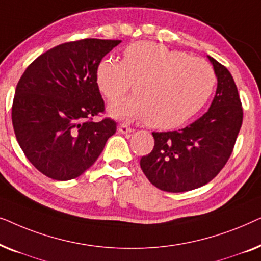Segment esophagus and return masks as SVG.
<instances>
[{
	"mask_svg": "<svg viewBox=\"0 0 261 261\" xmlns=\"http://www.w3.org/2000/svg\"><path fill=\"white\" fill-rule=\"evenodd\" d=\"M117 130H119L120 134H129V133H132V132H133V129H132L130 127L126 126V124H121Z\"/></svg>",
	"mask_w": 261,
	"mask_h": 261,
	"instance_id": "1",
	"label": "esophagus"
}]
</instances>
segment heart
<instances>
[{
	"mask_svg": "<svg viewBox=\"0 0 261 261\" xmlns=\"http://www.w3.org/2000/svg\"><path fill=\"white\" fill-rule=\"evenodd\" d=\"M98 90L109 102L129 88L134 94L109 106L108 114L121 121L147 120L158 129L183 124L212 96L216 76L209 63L152 41L128 46L117 62L106 57L95 72Z\"/></svg>",
	"mask_w": 261,
	"mask_h": 261,
	"instance_id": "obj_1",
	"label": "heart"
}]
</instances>
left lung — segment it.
Here are the masks:
<instances>
[{"instance_id":"1","label":"left lung","mask_w":261,"mask_h":261,"mask_svg":"<svg viewBox=\"0 0 261 261\" xmlns=\"http://www.w3.org/2000/svg\"><path fill=\"white\" fill-rule=\"evenodd\" d=\"M217 78L208 112L189 126L153 132L154 148L140 159L148 180L163 191H190L209 183L226 165L242 124L238 88L226 67L208 56Z\"/></svg>"}]
</instances>
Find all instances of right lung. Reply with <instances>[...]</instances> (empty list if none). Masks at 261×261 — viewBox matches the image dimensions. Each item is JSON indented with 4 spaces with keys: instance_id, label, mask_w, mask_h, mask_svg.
Returning a JSON list of instances; mask_svg holds the SVG:
<instances>
[{
    "instance_id": "right-lung-1",
    "label": "right lung",
    "mask_w": 261,
    "mask_h": 261,
    "mask_svg": "<svg viewBox=\"0 0 261 261\" xmlns=\"http://www.w3.org/2000/svg\"><path fill=\"white\" fill-rule=\"evenodd\" d=\"M120 40L65 42L39 56L15 89L12 121L27 159L56 180L80 177L101 154L116 122L91 121L105 110L95 72Z\"/></svg>"
}]
</instances>
